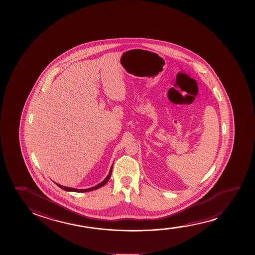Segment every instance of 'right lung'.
<instances>
[{
  "instance_id": "right-lung-1",
  "label": "right lung",
  "mask_w": 255,
  "mask_h": 255,
  "mask_svg": "<svg viewBox=\"0 0 255 255\" xmlns=\"http://www.w3.org/2000/svg\"><path fill=\"white\" fill-rule=\"evenodd\" d=\"M112 166L111 168V170H110V172H109V175L105 178V180L104 181L101 182L100 184H98V185H96V186H93V187H91V188L88 189H75V188H70V187H65V186H63V185H58V184H56L57 186H59L60 188L63 189L64 191H68V192H91V191H93V190H96V189L100 188L102 186H104V185L108 182L109 179L111 178V175H112Z\"/></svg>"
}]
</instances>
